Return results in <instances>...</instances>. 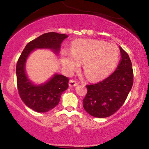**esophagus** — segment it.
I'll return each instance as SVG.
<instances>
[{
	"mask_svg": "<svg viewBox=\"0 0 149 149\" xmlns=\"http://www.w3.org/2000/svg\"><path fill=\"white\" fill-rule=\"evenodd\" d=\"M68 84H69V86H70V87H75V86H77L79 83H77V82H76V81H75L70 80Z\"/></svg>",
	"mask_w": 149,
	"mask_h": 149,
	"instance_id": "1",
	"label": "esophagus"
}]
</instances>
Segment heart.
Masks as SVG:
<instances>
[{"mask_svg": "<svg viewBox=\"0 0 149 149\" xmlns=\"http://www.w3.org/2000/svg\"><path fill=\"white\" fill-rule=\"evenodd\" d=\"M119 49L116 45L95 39L78 40L72 43V52L62 53V66L68 73L72 72L83 62L86 76L98 80L109 76L117 66Z\"/></svg>", "mask_w": 149, "mask_h": 149, "instance_id": "heart-1", "label": "heart"}]
</instances>
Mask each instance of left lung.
Returning <instances> with one entry per match:
<instances>
[{
  "mask_svg": "<svg viewBox=\"0 0 149 149\" xmlns=\"http://www.w3.org/2000/svg\"><path fill=\"white\" fill-rule=\"evenodd\" d=\"M119 49L121 59L115 72L101 82L87 85L83 108L93 117L105 118L113 115L125 102L132 87L134 74L131 60L121 47Z\"/></svg>",
  "mask_w": 149,
  "mask_h": 149,
  "instance_id": "8db88e82",
  "label": "left lung"
}]
</instances>
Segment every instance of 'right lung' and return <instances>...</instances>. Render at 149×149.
<instances>
[{"mask_svg":"<svg viewBox=\"0 0 149 149\" xmlns=\"http://www.w3.org/2000/svg\"><path fill=\"white\" fill-rule=\"evenodd\" d=\"M68 35L56 32L45 33L26 45L16 66L17 85L20 97L30 109L37 113H46L58 104L61 95L68 87V77L58 73L41 84H34L28 79L26 63L30 54L37 49H47L56 55Z\"/></svg>","mask_w":149,"mask_h":149,"instance_id":"obj_1","label":"right lung"}]
</instances>
